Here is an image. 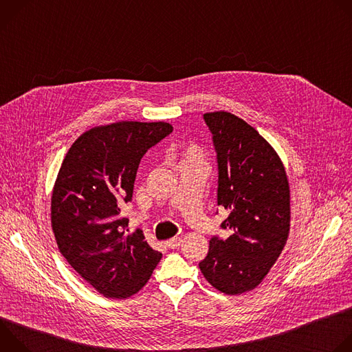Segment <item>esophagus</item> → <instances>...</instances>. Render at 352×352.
I'll return each mask as SVG.
<instances>
[{
  "instance_id": "1",
  "label": "esophagus",
  "mask_w": 352,
  "mask_h": 352,
  "mask_svg": "<svg viewBox=\"0 0 352 352\" xmlns=\"http://www.w3.org/2000/svg\"><path fill=\"white\" fill-rule=\"evenodd\" d=\"M181 242H182V239H181V238L174 236V238H171V239H168V241H167V246H168V248H171V249H175V248H178V246L181 245Z\"/></svg>"
}]
</instances>
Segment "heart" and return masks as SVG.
Wrapping results in <instances>:
<instances>
[{"label":"heart","instance_id":"b5f03b06","mask_svg":"<svg viewBox=\"0 0 352 352\" xmlns=\"http://www.w3.org/2000/svg\"><path fill=\"white\" fill-rule=\"evenodd\" d=\"M196 157H199V156H197V152H196L195 148H190L188 156H186V159H196Z\"/></svg>","mask_w":352,"mask_h":352}]
</instances>
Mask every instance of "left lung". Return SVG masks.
I'll list each match as a JSON object with an SVG mask.
<instances>
[{
    "instance_id": "8db88e82",
    "label": "left lung",
    "mask_w": 352,
    "mask_h": 352,
    "mask_svg": "<svg viewBox=\"0 0 352 352\" xmlns=\"http://www.w3.org/2000/svg\"><path fill=\"white\" fill-rule=\"evenodd\" d=\"M217 159V205L227 239L212 236L199 263L219 291L238 295L254 289L269 273L289 231V186L274 148L243 120L227 111L204 116Z\"/></svg>"
}]
</instances>
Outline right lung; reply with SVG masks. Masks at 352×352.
<instances>
[{"label": "right lung", "mask_w": 352, "mask_h": 352, "mask_svg": "<svg viewBox=\"0 0 352 352\" xmlns=\"http://www.w3.org/2000/svg\"><path fill=\"white\" fill-rule=\"evenodd\" d=\"M173 132L167 122L121 121L80 135L61 164L52 226L61 255L109 298H128L152 276L162 254L129 234L121 209L132 200L136 171L150 147Z\"/></svg>", "instance_id": "right-lung-1"}]
</instances>
